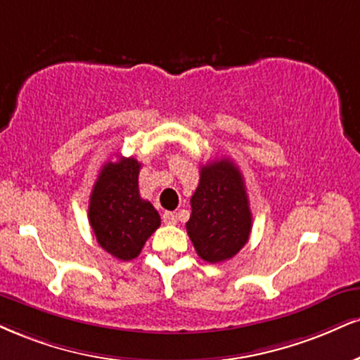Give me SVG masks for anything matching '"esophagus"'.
I'll return each mask as SVG.
<instances>
[{
  "mask_svg": "<svg viewBox=\"0 0 360 360\" xmlns=\"http://www.w3.org/2000/svg\"><path fill=\"white\" fill-rule=\"evenodd\" d=\"M162 221L166 224H176L177 223V216L174 213H171V211H166V213L162 214Z\"/></svg>",
  "mask_w": 360,
  "mask_h": 360,
  "instance_id": "34e87169",
  "label": "esophagus"
}]
</instances>
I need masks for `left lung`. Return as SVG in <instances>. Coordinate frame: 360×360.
I'll list each match as a JSON object with an SVG mask.
<instances>
[{
    "label": "left lung",
    "mask_w": 360,
    "mask_h": 360,
    "mask_svg": "<svg viewBox=\"0 0 360 360\" xmlns=\"http://www.w3.org/2000/svg\"><path fill=\"white\" fill-rule=\"evenodd\" d=\"M191 210L186 229L205 262H226L248 241L253 221L248 194L240 169L229 159L201 167Z\"/></svg>",
    "instance_id": "1"
}]
</instances>
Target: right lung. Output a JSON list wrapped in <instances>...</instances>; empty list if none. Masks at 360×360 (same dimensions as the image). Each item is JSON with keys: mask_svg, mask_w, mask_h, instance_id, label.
<instances>
[{"mask_svg": "<svg viewBox=\"0 0 360 360\" xmlns=\"http://www.w3.org/2000/svg\"><path fill=\"white\" fill-rule=\"evenodd\" d=\"M141 162L134 158L103 164L89 202V223L98 245L122 262L139 257L161 216L139 194Z\"/></svg>", "mask_w": 360, "mask_h": 360, "instance_id": "add662e5", "label": "right lung"}]
</instances>
